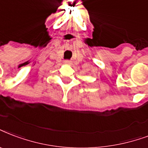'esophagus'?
Wrapping results in <instances>:
<instances>
[{"instance_id": "34e87169", "label": "esophagus", "mask_w": 148, "mask_h": 148, "mask_svg": "<svg viewBox=\"0 0 148 148\" xmlns=\"http://www.w3.org/2000/svg\"><path fill=\"white\" fill-rule=\"evenodd\" d=\"M64 64H66V65H69V66H71V65H72V62L71 61V60H65V61H64Z\"/></svg>"}]
</instances>
